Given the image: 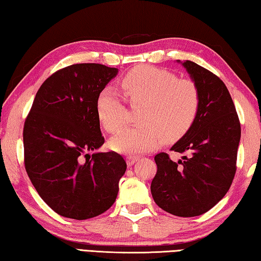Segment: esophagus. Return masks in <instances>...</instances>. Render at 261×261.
Wrapping results in <instances>:
<instances>
[{
  "mask_svg": "<svg viewBox=\"0 0 261 261\" xmlns=\"http://www.w3.org/2000/svg\"><path fill=\"white\" fill-rule=\"evenodd\" d=\"M138 160V156H132V155H129L126 158V163H127V166H132L134 165V163Z\"/></svg>",
  "mask_w": 261,
  "mask_h": 261,
  "instance_id": "esophagus-1",
  "label": "esophagus"
}]
</instances>
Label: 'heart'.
Returning a JSON list of instances; mask_svg holds the SVG:
<instances>
[{
  "label": "heart",
  "mask_w": 261,
  "mask_h": 261,
  "mask_svg": "<svg viewBox=\"0 0 261 261\" xmlns=\"http://www.w3.org/2000/svg\"><path fill=\"white\" fill-rule=\"evenodd\" d=\"M121 87L131 106H141L139 125L127 127L109 141L114 151L129 155L158 148L165 139L175 141L187 134L200 109V92L189 79L152 65L131 69L121 81ZM126 106L113 87H105L96 98L99 121L110 134L125 123Z\"/></svg>",
  "instance_id": "1"
}]
</instances>
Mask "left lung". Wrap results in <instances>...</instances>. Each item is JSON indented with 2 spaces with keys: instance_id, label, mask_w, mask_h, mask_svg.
<instances>
[{
  "instance_id": "left-lung-1",
  "label": "left lung",
  "mask_w": 261,
  "mask_h": 261,
  "mask_svg": "<svg viewBox=\"0 0 261 261\" xmlns=\"http://www.w3.org/2000/svg\"><path fill=\"white\" fill-rule=\"evenodd\" d=\"M200 92L194 124L171 151L187 155L174 162L167 153L154 156L158 166L151 192L168 213L191 218L206 213L226 196L236 173L241 123L227 86L210 70L183 63Z\"/></svg>"
}]
</instances>
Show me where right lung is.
I'll use <instances>...</instances> for the list:
<instances>
[{
  "label": "right lung",
  "instance_id": "1",
  "mask_svg": "<svg viewBox=\"0 0 261 261\" xmlns=\"http://www.w3.org/2000/svg\"><path fill=\"white\" fill-rule=\"evenodd\" d=\"M117 72L98 63L57 70L42 83L25 120L26 173L42 200L65 218H94L116 200L124 159L87 152L105 143L96 98Z\"/></svg>",
  "mask_w": 261,
  "mask_h": 261
}]
</instances>
